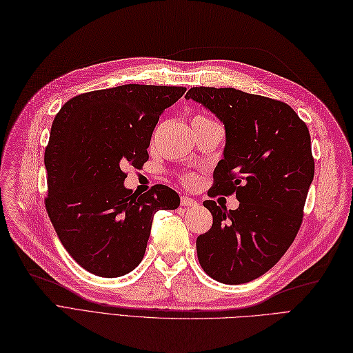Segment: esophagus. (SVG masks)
I'll list each match as a JSON object with an SVG mask.
<instances>
[{
    "label": "esophagus",
    "instance_id": "34e87169",
    "mask_svg": "<svg viewBox=\"0 0 353 353\" xmlns=\"http://www.w3.org/2000/svg\"><path fill=\"white\" fill-rule=\"evenodd\" d=\"M181 205L187 206V208H192V206H197V202L193 197H188V196H183L181 197Z\"/></svg>",
    "mask_w": 353,
    "mask_h": 353
}]
</instances>
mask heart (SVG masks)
Instances as JSON below:
<instances>
[{
  "label": "heart",
  "instance_id": "b5f03b06",
  "mask_svg": "<svg viewBox=\"0 0 353 353\" xmlns=\"http://www.w3.org/2000/svg\"><path fill=\"white\" fill-rule=\"evenodd\" d=\"M197 117H202V116H197ZM203 119H205V117H203ZM187 183H188V184L194 183V178H193V176H188V178H187Z\"/></svg>",
  "mask_w": 353,
  "mask_h": 353
}]
</instances>
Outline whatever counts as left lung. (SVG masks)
<instances>
[{"instance_id":"left-lung-1","label":"left lung","mask_w":353,"mask_h":353,"mask_svg":"<svg viewBox=\"0 0 353 353\" xmlns=\"http://www.w3.org/2000/svg\"><path fill=\"white\" fill-rule=\"evenodd\" d=\"M185 99L224 125L211 192L239 200L234 211L203 202L214 223L196 241L199 263L218 282L246 283L270 270L299 233L315 174L309 129L287 103L232 88H192Z\"/></svg>"}]
</instances>
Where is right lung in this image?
<instances>
[{
  "label": "right lung",
  "mask_w": 353,
  "mask_h": 353,
  "mask_svg": "<svg viewBox=\"0 0 353 353\" xmlns=\"http://www.w3.org/2000/svg\"><path fill=\"white\" fill-rule=\"evenodd\" d=\"M185 88L123 84L70 99L53 120L44 153L46 209L63 248L83 269L119 278L142 261L159 209H176L168 185L137 194L125 168H141L159 117Z\"/></svg>",
  "instance_id": "right-lung-1"
}]
</instances>
